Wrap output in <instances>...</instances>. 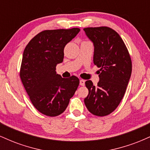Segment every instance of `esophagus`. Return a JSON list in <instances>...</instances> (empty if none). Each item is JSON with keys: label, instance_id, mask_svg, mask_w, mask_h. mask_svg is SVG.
<instances>
[{"label": "esophagus", "instance_id": "34e87169", "mask_svg": "<svg viewBox=\"0 0 150 150\" xmlns=\"http://www.w3.org/2000/svg\"><path fill=\"white\" fill-rule=\"evenodd\" d=\"M80 85H81V86H84L85 85V80H80Z\"/></svg>", "mask_w": 150, "mask_h": 150}]
</instances>
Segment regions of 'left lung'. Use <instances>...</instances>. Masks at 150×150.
I'll use <instances>...</instances> for the list:
<instances>
[{
	"instance_id": "obj_1",
	"label": "left lung",
	"mask_w": 150,
	"mask_h": 150,
	"mask_svg": "<svg viewBox=\"0 0 150 150\" xmlns=\"http://www.w3.org/2000/svg\"><path fill=\"white\" fill-rule=\"evenodd\" d=\"M84 30L94 43V64L100 68L97 86L91 80L85 82L89 94L84 101L93 115L107 116L124 97L131 75V58L123 39L113 29L97 27Z\"/></svg>"
}]
</instances>
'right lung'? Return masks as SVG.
I'll return each mask as SVG.
<instances>
[{
    "label": "right lung",
    "mask_w": 150,
    "mask_h": 150,
    "mask_svg": "<svg viewBox=\"0 0 150 150\" xmlns=\"http://www.w3.org/2000/svg\"><path fill=\"white\" fill-rule=\"evenodd\" d=\"M79 28L47 30L30 41L22 56L20 77L33 106L42 114L54 117L64 112L80 84L73 75L63 78L56 67L64 57V48Z\"/></svg>",
    "instance_id": "1"
}]
</instances>
